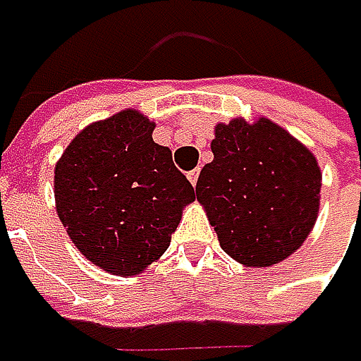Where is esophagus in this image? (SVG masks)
Masks as SVG:
<instances>
[{
  "instance_id": "1",
  "label": "esophagus",
  "mask_w": 361,
  "mask_h": 361,
  "mask_svg": "<svg viewBox=\"0 0 361 361\" xmlns=\"http://www.w3.org/2000/svg\"><path fill=\"white\" fill-rule=\"evenodd\" d=\"M188 179H190V184L197 188V182H199V169H195V171H190L188 173Z\"/></svg>"
}]
</instances>
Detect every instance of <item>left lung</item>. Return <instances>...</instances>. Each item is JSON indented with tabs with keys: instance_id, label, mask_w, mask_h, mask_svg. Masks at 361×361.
<instances>
[{
	"instance_id": "1",
	"label": "left lung",
	"mask_w": 361,
	"mask_h": 361,
	"mask_svg": "<svg viewBox=\"0 0 361 361\" xmlns=\"http://www.w3.org/2000/svg\"><path fill=\"white\" fill-rule=\"evenodd\" d=\"M212 154L199 175L197 201L220 248L244 267L289 259L319 216L321 169L314 154L267 117L216 123Z\"/></svg>"
}]
</instances>
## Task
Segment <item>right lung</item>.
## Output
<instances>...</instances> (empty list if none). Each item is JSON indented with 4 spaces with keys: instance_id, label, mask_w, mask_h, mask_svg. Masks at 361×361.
Masks as SVG:
<instances>
[{
    "instance_id": "1",
    "label": "right lung",
    "mask_w": 361,
    "mask_h": 361,
    "mask_svg": "<svg viewBox=\"0 0 361 361\" xmlns=\"http://www.w3.org/2000/svg\"><path fill=\"white\" fill-rule=\"evenodd\" d=\"M156 123L123 109L85 126L55 164V209L79 252L113 276L158 261L195 188L154 143Z\"/></svg>"
}]
</instances>
